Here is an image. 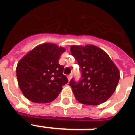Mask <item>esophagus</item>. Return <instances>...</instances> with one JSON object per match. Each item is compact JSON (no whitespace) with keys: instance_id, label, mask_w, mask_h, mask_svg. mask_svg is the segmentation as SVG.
<instances>
[{"instance_id":"esophagus-1","label":"esophagus","mask_w":135,"mask_h":135,"mask_svg":"<svg viewBox=\"0 0 135 135\" xmlns=\"http://www.w3.org/2000/svg\"><path fill=\"white\" fill-rule=\"evenodd\" d=\"M72 77H73V75H72V74H70V75H68V79L69 81L71 80Z\"/></svg>"}]
</instances>
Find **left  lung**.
<instances>
[{
	"instance_id": "left-lung-1",
	"label": "left lung",
	"mask_w": 135,
	"mask_h": 135,
	"mask_svg": "<svg viewBox=\"0 0 135 135\" xmlns=\"http://www.w3.org/2000/svg\"><path fill=\"white\" fill-rule=\"evenodd\" d=\"M70 51L81 68L82 78L70 82L76 100L88 105L106 102L116 90L120 78L115 64L103 50L93 45H73Z\"/></svg>"
}]
</instances>
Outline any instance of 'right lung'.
Here are the masks:
<instances>
[{
  "label": "right lung",
  "instance_id": "right-lung-1",
  "mask_svg": "<svg viewBox=\"0 0 135 135\" xmlns=\"http://www.w3.org/2000/svg\"><path fill=\"white\" fill-rule=\"evenodd\" d=\"M65 48L53 43H42L34 47L18 62L16 75L23 95L35 103L55 100L68 80L64 67L58 63Z\"/></svg>",
  "mask_w": 135,
  "mask_h": 135
}]
</instances>
